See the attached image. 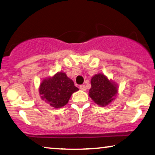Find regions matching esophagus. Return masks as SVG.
<instances>
[{
  "instance_id": "1",
  "label": "esophagus",
  "mask_w": 155,
  "mask_h": 155,
  "mask_svg": "<svg viewBox=\"0 0 155 155\" xmlns=\"http://www.w3.org/2000/svg\"><path fill=\"white\" fill-rule=\"evenodd\" d=\"M80 89L83 90V91H85L87 89H86V87H85V85H80Z\"/></svg>"
}]
</instances>
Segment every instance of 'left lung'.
Wrapping results in <instances>:
<instances>
[{"label":"left lung","mask_w":155,"mask_h":155,"mask_svg":"<svg viewBox=\"0 0 155 155\" xmlns=\"http://www.w3.org/2000/svg\"><path fill=\"white\" fill-rule=\"evenodd\" d=\"M118 90L117 83L109 79L104 74H97L91 78L89 96L99 106L105 107L114 101Z\"/></svg>","instance_id":"1"}]
</instances>
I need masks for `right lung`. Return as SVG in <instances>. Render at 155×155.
I'll return each instance as SVG.
<instances>
[{"label": "right lung", "mask_w": 155, "mask_h": 155, "mask_svg": "<svg viewBox=\"0 0 155 155\" xmlns=\"http://www.w3.org/2000/svg\"><path fill=\"white\" fill-rule=\"evenodd\" d=\"M78 90L73 81L63 72L44 78L38 88L41 99L54 108L65 106L73 93Z\"/></svg>", "instance_id": "obj_1"}]
</instances>
